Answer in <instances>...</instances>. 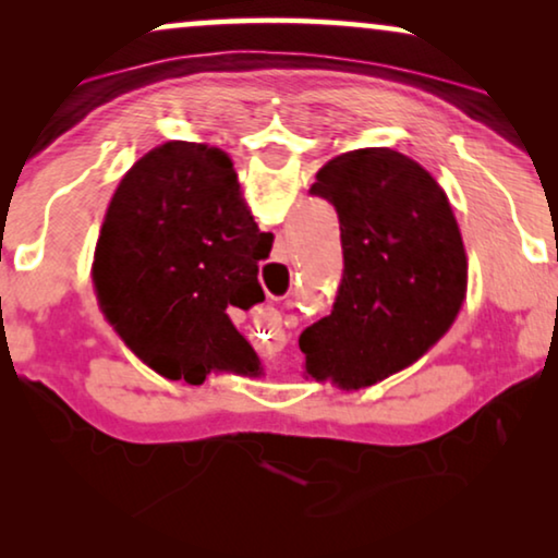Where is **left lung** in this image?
Here are the masks:
<instances>
[{
  "label": "left lung",
  "instance_id": "8db88e82",
  "mask_svg": "<svg viewBox=\"0 0 558 558\" xmlns=\"http://www.w3.org/2000/svg\"><path fill=\"white\" fill-rule=\"evenodd\" d=\"M310 195L338 210L342 279L332 312L300 335L304 368L345 391L418 361L468 294V254L437 180L401 151H345Z\"/></svg>",
  "mask_w": 558,
  "mask_h": 558
}]
</instances>
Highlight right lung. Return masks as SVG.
Wrapping results in <instances>:
<instances>
[{
  "label": "right lung",
  "mask_w": 558,
  "mask_h": 558,
  "mask_svg": "<svg viewBox=\"0 0 558 558\" xmlns=\"http://www.w3.org/2000/svg\"><path fill=\"white\" fill-rule=\"evenodd\" d=\"M258 231L235 170L208 144L167 142L119 182L94 256L104 315L149 368L203 384L210 371L256 376L258 357L228 312L264 302Z\"/></svg>",
  "instance_id": "right-lung-1"
}]
</instances>
